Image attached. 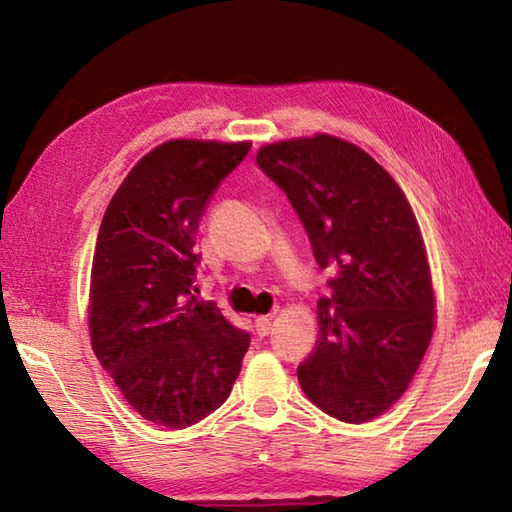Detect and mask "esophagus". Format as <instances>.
Instances as JSON below:
<instances>
[{
	"mask_svg": "<svg viewBox=\"0 0 512 512\" xmlns=\"http://www.w3.org/2000/svg\"><path fill=\"white\" fill-rule=\"evenodd\" d=\"M255 329L259 336L271 334V316H257L255 318Z\"/></svg>",
	"mask_w": 512,
	"mask_h": 512,
	"instance_id": "obj_1",
	"label": "esophagus"
}]
</instances>
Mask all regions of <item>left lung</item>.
I'll use <instances>...</instances> for the list:
<instances>
[{"mask_svg":"<svg viewBox=\"0 0 512 512\" xmlns=\"http://www.w3.org/2000/svg\"><path fill=\"white\" fill-rule=\"evenodd\" d=\"M257 164L296 207L320 268L318 341L298 366L320 411L368 422L400 400L436 323L427 250L400 185L334 135L266 144Z\"/></svg>","mask_w":512,"mask_h":512,"instance_id":"1","label":"left lung"}]
</instances>
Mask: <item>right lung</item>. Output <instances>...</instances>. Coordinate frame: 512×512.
Segmentation results:
<instances>
[{
  "label": "right lung",
  "mask_w": 512,
  "mask_h": 512,
  "mask_svg": "<svg viewBox=\"0 0 512 512\" xmlns=\"http://www.w3.org/2000/svg\"><path fill=\"white\" fill-rule=\"evenodd\" d=\"M250 142L171 140L135 164L103 214L90 277L92 350L144 420L196 424L228 400L250 336L194 289L196 230Z\"/></svg>",
  "instance_id": "1"
}]
</instances>
